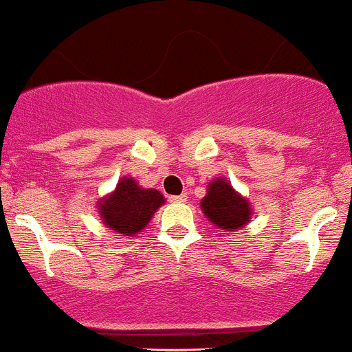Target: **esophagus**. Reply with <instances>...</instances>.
Returning <instances> with one entry per match:
<instances>
[{"label":"esophagus","mask_w":352,"mask_h":352,"mask_svg":"<svg viewBox=\"0 0 352 352\" xmlns=\"http://www.w3.org/2000/svg\"><path fill=\"white\" fill-rule=\"evenodd\" d=\"M169 200L173 201V204H184V201L188 200L186 195H175V197H169Z\"/></svg>","instance_id":"esophagus-1"}]
</instances>
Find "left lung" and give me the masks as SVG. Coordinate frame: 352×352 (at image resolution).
Returning a JSON list of instances; mask_svg holds the SVG:
<instances>
[{
	"instance_id": "obj_1",
	"label": "left lung",
	"mask_w": 352,
	"mask_h": 352,
	"mask_svg": "<svg viewBox=\"0 0 352 352\" xmlns=\"http://www.w3.org/2000/svg\"><path fill=\"white\" fill-rule=\"evenodd\" d=\"M205 217L224 232L245 228L252 219V204L232 188L226 177H215L207 184V193L200 201Z\"/></svg>"
}]
</instances>
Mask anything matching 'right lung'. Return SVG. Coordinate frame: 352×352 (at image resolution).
<instances>
[{
    "label": "right lung",
    "mask_w": 352,
    "mask_h": 352,
    "mask_svg": "<svg viewBox=\"0 0 352 352\" xmlns=\"http://www.w3.org/2000/svg\"><path fill=\"white\" fill-rule=\"evenodd\" d=\"M166 201L154 188H144L131 176H123L116 188L97 201V212L106 228L120 236H137Z\"/></svg>",
    "instance_id": "1"
}]
</instances>
